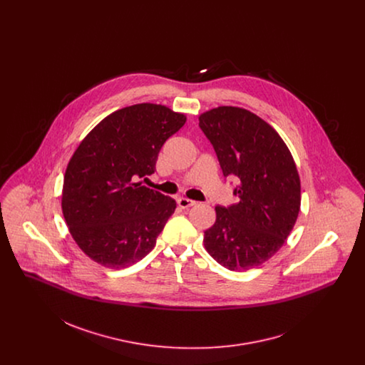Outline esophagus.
Here are the masks:
<instances>
[{"mask_svg":"<svg viewBox=\"0 0 365 365\" xmlns=\"http://www.w3.org/2000/svg\"><path fill=\"white\" fill-rule=\"evenodd\" d=\"M178 205L182 209H189L192 205H195V201H191L189 198L180 197V198H178Z\"/></svg>","mask_w":365,"mask_h":365,"instance_id":"34e87169","label":"esophagus"}]
</instances>
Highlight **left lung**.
Returning <instances> with one entry per match:
<instances>
[{
  "mask_svg": "<svg viewBox=\"0 0 365 365\" xmlns=\"http://www.w3.org/2000/svg\"><path fill=\"white\" fill-rule=\"evenodd\" d=\"M198 120L223 175L238 180V201L215 208L205 249L230 271L256 268L278 252L294 227L301 205L294 160L278 133L246 109L219 106Z\"/></svg>",
  "mask_w": 365,
  "mask_h": 365,
  "instance_id": "1",
  "label": "left lung"
}]
</instances>
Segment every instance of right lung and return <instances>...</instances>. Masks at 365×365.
I'll return each mask as SVG.
<instances>
[{
  "label": "right lung",
  "instance_id": "right-lung-1",
  "mask_svg": "<svg viewBox=\"0 0 365 365\" xmlns=\"http://www.w3.org/2000/svg\"><path fill=\"white\" fill-rule=\"evenodd\" d=\"M186 123L164 105L137 104L98 123L71 157L63 215L91 260L119 269L142 260L175 212L176 202L139 179L155 174L164 142Z\"/></svg>",
  "mask_w": 365,
  "mask_h": 365
}]
</instances>
